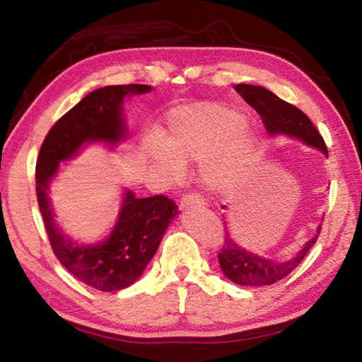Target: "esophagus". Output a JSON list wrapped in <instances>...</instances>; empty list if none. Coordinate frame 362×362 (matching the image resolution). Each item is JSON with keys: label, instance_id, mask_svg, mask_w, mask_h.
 <instances>
[{"label": "esophagus", "instance_id": "34e87169", "mask_svg": "<svg viewBox=\"0 0 362 362\" xmlns=\"http://www.w3.org/2000/svg\"><path fill=\"white\" fill-rule=\"evenodd\" d=\"M204 201L199 194L188 193L180 199V209H187V207H203Z\"/></svg>", "mask_w": 362, "mask_h": 362}]
</instances>
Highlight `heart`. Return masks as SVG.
Wrapping results in <instances>:
<instances>
[{
  "mask_svg": "<svg viewBox=\"0 0 362 362\" xmlns=\"http://www.w3.org/2000/svg\"><path fill=\"white\" fill-rule=\"evenodd\" d=\"M259 142L257 132L236 110L193 103L170 112L164 146H150V156L173 179L182 175L185 163H204L206 185L231 192L249 175Z\"/></svg>",
  "mask_w": 362,
  "mask_h": 362,
  "instance_id": "obj_1",
  "label": "heart"
}]
</instances>
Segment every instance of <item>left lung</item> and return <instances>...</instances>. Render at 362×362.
Listing matches in <instances>:
<instances>
[{
	"label": "left lung",
	"instance_id": "8db88e82",
	"mask_svg": "<svg viewBox=\"0 0 362 362\" xmlns=\"http://www.w3.org/2000/svg\"><path fill=\"white\" fill-rule=\"evenodd\" d=\"M235 90L260 115L269 136L297 139L306 146L320 150L327 156V148L321 134L317 132L313 122L302 110L279 99L272 90L262 88V86L236 84ZM222 209H226V206H222ZM320 231L321 225H317L315 236L306 241L302 249L297 250L289 259H267V257L243 247L226 228L225 244L217 255L220 268L225 276L235 284L252 287L274 284L293 272L298 263L305 259L308 250L315 246Z\"/></svg>",
	"mask_w": 362,
	"mask_h": 362
}]
</instances>
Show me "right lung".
I'll return each instance as SVG.
<instances>
[{"label":"right lung","mask_w":362,"mask_h":362,"mask_svg":"<svg viewBox=\"0 0 362 362\" xmlns=\"http://www.w3.org/2000/svg\"><path fill=\"white\" fill-rule=\"evenodd\" d=\"M151 89L146 84H127L93 90L51 127L36 161V198L54 254L73 276L102 292L126 289L142 276L179 214L175 203L163 194L136 198L126 188L108 236L86 244L65 235L56 222L49 187L62 163L76 158L86 145L103 144L115 148L124 142L129 134L122 116L124 99Z\"/></svg>","instance_id":"add662e5"}]
</instances>
